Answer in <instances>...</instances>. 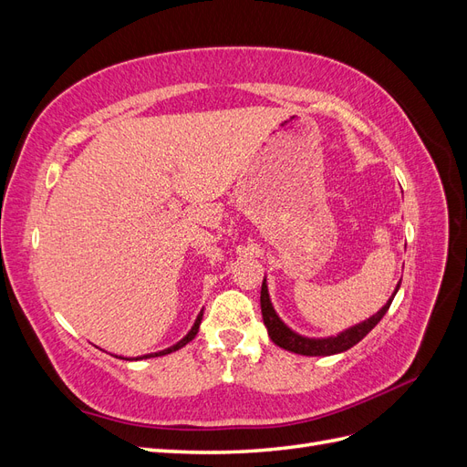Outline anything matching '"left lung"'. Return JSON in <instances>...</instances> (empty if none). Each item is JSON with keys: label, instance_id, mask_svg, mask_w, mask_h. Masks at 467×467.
Listing matches in <instances>:
<instances>
[{"label": "left lung", "instance_id": "1", "mask_svg": "<svg viewBox=\"0 0 467 467\" xmlns=\"http://www.w3.org/2000/svg\"><path fill=\"white\" fill-rule=\"evenodd\" d=\"M401 286V282H398L393 294L389 296V300L381 306L379 312H376L374 316H370L368 319H364L352 327L331 335V337H306L296 333L294 329H290L288 325L282 321L276 314V309L271 302V296H268V285H266V276L263 278V286H261V314H263V323L268 331V337L275 345H278L280 348L296 352V355H304V357H331V355H338V352H345L350 347H355L358 341L368 335L376 325L381 321V317L386 316V312L389 309L395 294H398Z\"/></svg>", "mask_w": 467, "mask_h": 467}]
</instances>
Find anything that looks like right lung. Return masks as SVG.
<instances>
[{
    "label": "right lung",
    "instance_id": "1",
    "mask_svg": "<svg viewBox=\"0 0 467 467\" xmlns=\"http://www.w3.org/2000/svg\"><path fill=\"white\" fill-rule=\"evenodd\" d=\"M202 314H204V309H201V314L196 316V319H194V323H192V327H191V331L181 338V341H177L175 345H171V347H167V348H163V350H158V352H150V355H142V357H119V355H115L117 358H122V360H140V358H150V357H163V355H169V352H175V350H179L181 347H185L187 343H191L192 338L196 337V333H199V327H201V321H202Z\"/></svg>",
    "mask_w": 467,
    "mask_h": 467
}]
</instances>
